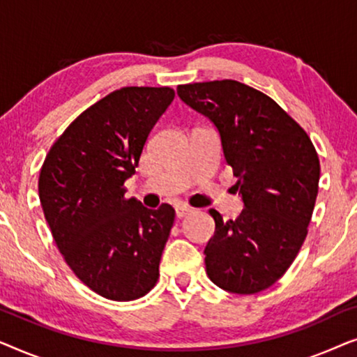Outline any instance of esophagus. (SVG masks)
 Wrapping results in <instances>:
<instances>
[{
  "label": "esophagus",
  "mask_w": 357,
  "mask_h": 357,
  "mask_svg": "<svg viewBox=\"0 0 357 357\" xmlns=\"http://www.w3.org/2000/svg\"><path fill=\"white\" fill-rule=\"evenodd\" d=\"M192 211H193V209L190 208V206H187V204H178V206L175 208V213H177V218H185V216H187V214H190Z\"/></svg>",
  "instance_id": "obj_1"
}]
</instances>
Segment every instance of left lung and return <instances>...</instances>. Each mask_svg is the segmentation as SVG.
Masks as SVG:
<instances>
[{
    "instance_id": "8db88e82",
    "label": "left lung",
    "mask_w": 357,
    "mask_h": 357,
    "mask_svg": "<svg viewBox=\"0 0 357 357\" xmlns=\"http://www.w3.org/2000/svg\"><path fill=\"white\" fill-rule=\"evenodd\" d=\"M177 94L218 128L245 206L229 221L209 209L216 231L204 248L206 273L221 289L255 294L284 275L305 241L319 193V154L304 128L250 86L193 82L178 86Z\"/></svg>"
}]
</instances>
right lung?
Wrapping results in <instances>:
<instances>
[{"instance_id":"obj_1","label":"right lung","mask_w":357,"mask_h":357,"mask_svg":"<svg viewBox=\"0 0 357 357\" xmlns=\"http://www.w3.org/2000/svg\"><path fill=\"white\" fill-rule=\"evenodd\" d=\"M170 87H121L86 109L48 151L38 197L58 250L97 294L135 301L153 289L175 209L125 198Z\"/></svg>"}]
</instances>
